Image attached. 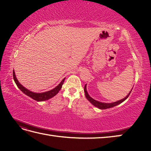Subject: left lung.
Segmentation results:
<instances>
[{"label": "left lung", "mask_w": 151, "mask_h": 151, "mask_svg": "<svg viewBox=\"0 0 151 151\" xmlns=\"http://www.w3.org/2000/svg\"><path fill=\"white\" fill-rule=\"evenodd\" d=\"M84 92H85V95H86V99H87L88 100L89 102H90L93 105H94L95 107H97V108H98L99 109H101V110H104V109L110 108L115 106H117L118 104H121V102H123V101H124L128 97H129V96L130 95L131 91H132V90H131L130 91L129 93L128 94V95L126 96V97H125L124 99H121V100H119V101H118L117 102H112V103H104V102H99V101H96V100H94L93 99H92L90 97V96L89 95V94L88 93L87 90H86V84L84 86Z\"/></svg>", "instance_id": "obj_1"}]
</instances>
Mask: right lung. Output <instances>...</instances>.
<instances>
[{
    "label": "right lung",
    "mask_w": 151,
    "mask_h": 151,
    "mask_svg": "<svg viewBox=\"0 0 151 151\" xmlns=\"http://www.w3.org/2000/svg\"><path fill=\"white\" fill-rule=\"evenodd\" d=\"M13 76H14V80L15 82V84L17 85V87L19 88V89H20L22 93H24L25 95H27V96H28V97L33 99L34 100L36 101H47L48 99H51L52 97H53L54 96H55L60 91L61 88H62L64 81H65V78H63L62 80V81L60 83L58 86H57L55 88H54L53 89H51V90L49 91L43 92V93H34L32 91L28 90V89L25 88L24 87H23V86H22L20 83L19 82L17 78H16L15 76L14 70V71H13Z\"/></svg>",
    "instance_id": "obj_1"
}]
</instances>
